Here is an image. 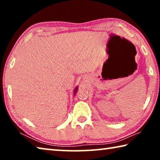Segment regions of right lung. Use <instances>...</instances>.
Here are the masks:
<instances>
[{
    "mask_svg": "<svg viewBox=\"0 0 160 160\" xmlns=\"http://www.w3.org/2000/svg\"><path fill=\"white\" fill-rule=\"evenodd\" d=\"M77 90H78V87H76V88H75V90H74V95H75V94H76V92H77Z\"/></svg>",
    "mask_w": 160,
    "mask_h": 160,
    "instance_id": "1",
    "label": "right lung"
}]
</instances>
